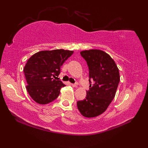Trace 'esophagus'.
I'll list each match as a JSON object with an SVG mask.
<instances>
[{"mask_svg":"<svg viewBox=\"0 0 148 148\" xmlns=\"http://www.w3.org/2000/svg\"><path fill=\"white\" fill-rule=\"evenodd\" d=\"M71 86L72 87H76L77 86V84H71Z\"/></svg>","mask_w":148,"mask_h":148,"instance_id":"1","label":"esophagus"}]
</instances>
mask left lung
I'll list each match as a JSON object with an SVG mask.
<instances>
[{
    "mask_svg": "<svg viewBox=\"0 0 148 148\" xmlns=\"http://www.w3.org/2000/svg\"><path fill=\"white\" fill-rule=\"evenodd\" d=\"M87 62L89 71L90 84L86 99L77 102L82 116L95 117L106 111L114 99L120 81L119 69L108 54L100 49L85 50L80 52Z\"/></svg>",
    "mask_w": 148,
    "mask_h": 148,
    "instance_id": "8db88e82",
    "label": "left lung"
}]
</instances>
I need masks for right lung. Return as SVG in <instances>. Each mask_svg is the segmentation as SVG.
Masks as SVG:
<instances>
[{
	"label": "right lung",
	"instance_id": "1",
	"mask_svg": "<svg viewBox=\"0 0 148 148\" xmlns=\"http://www.w3.org/2000/svg\"><path fill=\"white\" fill-rule=\"evenodd\" d=\"M73 51L62 49L45 50L34 53L28 59L23 72L31 98L40 104L53 101L65 85L57 80L64 61L73 54Z\"/></svg>",
	"mask_w": 148,
	"mask_h": 148
}]
</instances>
